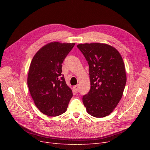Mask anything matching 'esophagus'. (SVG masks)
Segmentation results:
<instances>
[{"label":"esophagus","instance_id":"1","mask_svg":"<svg viewBox=\"0 0 150 150\" xmlns=\"http://www.w3.org/2000/svg\"><path fill=\"white\" fill-rule=\"evenodd\" d=\"M74 89L75 91H78L79 90V85H76L74 86Z\"/></svg>","mask_w":150,"mask_h":150}]
</instances>
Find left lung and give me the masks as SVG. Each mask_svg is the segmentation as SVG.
I'll use <instances>...</instances> for the list:
<instances>
[{
  "label": "left lung",
  "instance_id": "1",
  "mask_svg": "<svg viewBox=\"0 0 150 150\" xmlns=\"http://www.w3.org/2000/svg\"><path fill=\"white\" fill-rule=\"evenodd\" d=\"M77 47L89 66L91 88L83 96L86 111L94 117L108 116L121 100L126 83L122 58L106 44H80Z\"/></svg>",
  "mask_w": 150,
  "mask_h": 150
}]
</instances>
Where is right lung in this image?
Returning <instances> with one entry per match:
<instances>
[{
    "label": "right lung",
    "instance_id": "add662e5",
    "mask_svg": "<svg viewBox=\"0 0 150 150\" xmlns=\"http://www.w3.org/2000/svg\"><path fill=\"white\" fill-rule=\"evenodd\" d=\"M75 43L52 42L36 53L29 67L28 85L39 111L49 116L66 111L72 97V90L62 73V64Z\"/></svg>",
    "mask_w": 150,
    "mask_h": 150
}]
</instances>
